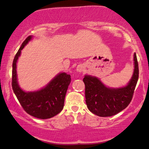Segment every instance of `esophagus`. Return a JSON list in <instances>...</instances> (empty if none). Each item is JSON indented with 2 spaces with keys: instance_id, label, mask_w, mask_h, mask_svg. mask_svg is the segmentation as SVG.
<instances>
[{
  "instance_id": "1",
  "label": "esophagus",
  "mask_w": 149,
  "mask_h": 149,
  "mask_svg": "<svg viewBox=\"0 0 149 149\" xmlns=\"http://www.w3.org/2000/svg\"><path fill=\"white\" fill-rule=\"evenodd\" d=\"M84 65H77L76 68V71L78 72H82L84 71Z\"/></svg>"
}]
</instances>
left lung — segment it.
I'll return each mask as SVG.
<instances>
[{
	"label": "left lung",
	"mask_w": 149,
	"mask_h": 149,
	"mask_svg": "<svg viewBox=\"0 0 149 149\" xmlns=\"http://www.w3.org/2000/svg\"><path fill=\"white\" fill-rule=\"evenodd\" d=\"M139 79V65L134 53V72L127 85L120 88L106 86L98 77L85 75V96L87 107L93 114L101 117L112 116L127 107L132 98Z\"/></svg>",
	"instance_id": "left-lung-1"
}]
</instances>
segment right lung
<instances>
[{
    "label": "right lung",
    "instance_id": "1",
    "mask_svg": "<svg viewBox=\"0 0 149 149\" xmlns=\"http://www.w3.org/2000/svg\"><path fill=\"white\" fill-rule=\"evenodd\" d=\"M29 36L18 50L13 63L12 87L18 100L26 113L40 119H47L55 116L63 110L64 100L71 75L65 72L57 74L45 87L33 92H25L19 85L17 74V63L21 50L33 39Z\"/></svg>",
    "mask_w": 149,
    "mask_h": 149
}]
</instances>
